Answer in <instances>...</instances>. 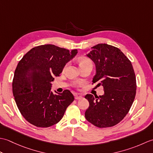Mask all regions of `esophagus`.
<instances>
[{"instance_id":"esophagus-1","label":"esophagus","mask_w":153,"mask_h":153,"mask_svg":"<svg viewBox=\"0 0 153 153\" xmlns=\"http://www.w3.org/2000/svg\"><path fill=\"white\" fill-rule=\"evenodd\" d=\"M75 96V99L76 100H78V99H81L82 98V95H77V94H76V95H74Z\"/></svg>"}]
</instances>
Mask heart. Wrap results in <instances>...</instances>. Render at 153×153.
Wrapping results in <instances>:
<instances>
[{
    "label": "heart",
    "mask_w": 153,
    "mask_h": 153,
    "mask_svg": "<svg viewBox=\"0 0 153 153\" xmlns=\"http://www.w3.org/2000/svg\"><path fill=\"white\" fill-rule=\"evenodd\" d=\"M79 65L84 64H87V63H91V61L88 58H82L81 59L79 60Z\"/></svg>",
    "instance_id": "1"
}]
</instances>
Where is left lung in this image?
<instances>
[{
    "label": "left lung",
    "mask_w": 153,
    "mask_h": 153,
    "mask_svg": "<svg viewBox=\"0 0 153 153\" xmlns=\"http://www.w3.org/2000/svg\"><path fill=\"white\" fill-rule=\"evenodd\" d=\"M87 54L95 64L93 82H98L105 91L103 95L87 94L89 102L85 113L88 122L98 128H108L121 122L135 99L136 78L131 62L117 47L98 44Z\"/></svg>",
    "instance_id": "obj_1"
}]
</instances>
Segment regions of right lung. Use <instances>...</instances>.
<instances>
[{"label": "right lung", "mask_w": 153, "mask_h": 153, "mask_svg": "<svg viewBox=\"0 0 153 153\" xmlns=\"http://www.w3.org/2000/svg\"><path fill=\"white\" fill-rule=\"evenodd\" d=\"M77 53V49L70 52L54 45H44L31 48L19 62L12 92L19 112L28 122L48 128L62 118L74 97L68 89L54 94L51 82Z\"/></svg>", "instance_id": "right-lung-1"}]
</instances>
